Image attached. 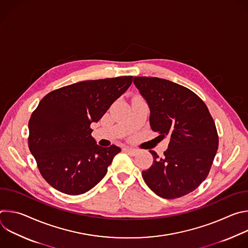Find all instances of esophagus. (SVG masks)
Segmentation results:
<instances>
[{"label": "esophagus", "instance_id": "34e87169", "mask_svg": "<svg viewBox=\"0 0 248 248\" xmlns=\"http://www.w3.org/2000/svg\"><path fill=\"white\" fill-rule=\"evenodd\" d=\"M124 151L128 153V154H130V155H132V156H135L138 153V151L136 149H133V148H130V147H124Z\"/></svg>", "mask_w": 248, "mask_h": 248}]
</instances>
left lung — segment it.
Returning <instances> with one entry per match:
<instances>
[{
  "label": "left lung",
  "mask_w": 248,
  "mask_h": 248,
  "mask_svg": "<svg viewBox=\"0 0 248 248\" xmlns=\"http://www.w3.org/2000/svg\"><path fill=\"white\" fill-rule=\"evenodd\" d=\"M133 83L148 105L152 130L170 138L163 158L150 150L154 160L143 180L162 198L188 194L205 181L216 156L215 123L204 102L185 86L147 77H134Z\"/></svg>",
  "instance_id": "obj_1"
}]
</instances>
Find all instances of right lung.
Instances as JSON below:
<instances>
[{
    "instance_id": "add662e5",
    "label": "right lung",
    "mask_w": 248,
    "mask_h": 248,
    "mask_svg": "<svg viewBox=\"0 0 248 248\" xmlns=\"http://www.w3.org/2000/svg\"><path fill=\"white\" fill-rule=\"evenodd\" d=\"M132 77L86 80L47 94L28 124V146L45 181L57 190L78 195L107 173L121 148L99 146L92 123L130 86Z\"/></svg>"
}]
</instances>
